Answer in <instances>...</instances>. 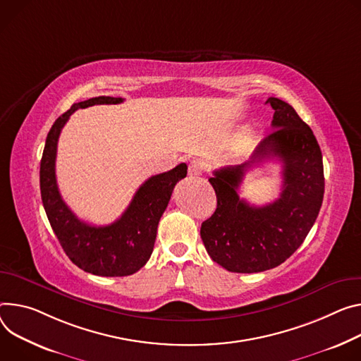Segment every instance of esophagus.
<instances>
[{
  "instance_id": "esophagus-1",
  "label": "esophagus",
  "mask_w": 361,
  "mask_h": 361,
  "mask_svg": "<svg viewBox=\"0 0 361 361\" xmlns=\"http://www.w3.org/2000/svg\"><path fill=\"white\" fill-rule=\"evenodd\" d=\"M203 170H204V162L202 159H192V161H190V164H188V174L191 177L202 176Z\"/></svg>"
}]
</instances>
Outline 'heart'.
I'll use <instances>...</instances> for the list:
<instances>
[{
	"mask_svg": "<svg viewBox=\"0 0 361 361\" xmlns=\"http://www.w3.org/2000/svg\"><path fill=\"white\" fill-rule=\"evenodd\" d=\"M252 140H253V130L246 129L240 137V147H247L252 142Z\"/></svg>",
	"mask_w": 361,
	"mask_h": 361,
	"instance_id": "b5f03b06",
	"label": "heart"
}]
</instances>
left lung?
<instances>
[{"label":"left lung","mask_w":361,"mask_h":361,"mask_svg":"<svg viewBox=\"0 0 361 361\" xmlns=\"http://www.w3.org/2000/svg\"><path fill=\"white\" fill-rule=\"evenodd\" d=\"M267 104L275 111L272 133L250 161L223 167L209 178L217 209L202 223L200 235L210 257L228 272H264L283 264L305 240L322 204V154L311 128L278 97ZM271 157L283 162L280 199L252 207L238 197V185L250 166Z\"/></svg>","instance_id":"obj_1"}]
</instances>
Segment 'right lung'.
<instances>
[{
	"mask_svg": "<svg viewBox=\"0 0 361 361\" xmlns=\"http://www.w3.org/2000/svg\"><path fill=\"white\" fill-rule=\"evenodd\" d=\"M121 102L122 97L97 96L75 104L49 130L40 162L42 200L53 232L73 264L97 276L133 275L147 264L154 250L159 219L169 206L176 184L187 176L184 162L167 173L152 176L112 224L90 226L75 216L63 202L56 181V154L61 128L79 108Z\"/></svg>",
	"mask_w": 361,
	"mask_h": 361,
	"instance_id": "1",
	"label": "right lung"
}]
</instances>
